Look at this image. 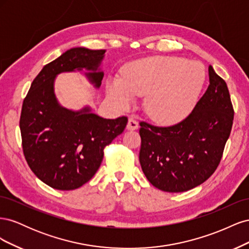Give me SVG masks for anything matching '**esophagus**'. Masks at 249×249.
Instances as JSON below:
<instances>
[{
    "instance_id": "esophagus-1",
    "label": "esophagus",
    "mask_w": 249,
    "mask_h": 249,
    "mask_svg": "<svg viewBox=\"0 0 249 249\" xmlns=\"http://www.w3.org/2000/svg\"><path fill=\"white\" fill-rule=\"evenodd\" d=\"M126 129L131 130V131L138 129V123L135 120L134 117L129 118V122H127V124H126Z\"/></svg>"
}]
</instances>
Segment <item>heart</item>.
Segmentation results:
<instances>
[{"label":"heart","instance_id":"1","mask_svg":"<svg viewBox=\"0 0 249 249\" xmlns=\"http://www.w3.org/2000/svg\"><path fill=\"white\" fill-rule=\"evenodd\" d=\"M206 82V71L198 62L178 57H152L125 66L123 79L108 82V94L120 108L134 95H146L144 111L162 124H177L196 106Z\"/></svg>","mask_w":249,"mask_h":249}]
</instances>
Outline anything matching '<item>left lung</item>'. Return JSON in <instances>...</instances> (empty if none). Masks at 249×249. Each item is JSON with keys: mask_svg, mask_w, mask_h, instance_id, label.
I'll return each instance as SVG.
<instances>
[{"mask_svg": "<svg viewBox=\"0 0 249 249\" xmlns=\"http://www.w3.org/2000/svg\"><path fill=\"white\" fill-rule=\"evenodd\" d=\"M210 85L182 122L158 126L140 122L139 161L149 183L165 192L202 184L219 165L232 126L233 108L225 81L209 66Z\"/></svg>", "mask_w": 249, "mask_h": 249, "instance_id": "8db88e82", "label": "left lung"}]
</instances>
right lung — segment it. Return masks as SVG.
<instances>
[{
  "instance_id": "right-lung-1",
  "label": "right lung",
  "mask_w": 249,
  "mask_h": 249,
  "mask_svg": "<svg viewBox=\"0 0 249 249\" xmlns=\"http://www.w3.org/2000/svg\"><path fill=\"white\" fill-rule=\"evenodd\" d=\"M105 50L74 48L43 67L22 102L19 118L22 152L29 167L44 184L73 190L92 178L100 168L104 148L122 134L127 117L106 119L89 108L72 112L59 106L54 93L56 74L86 69L99 87L97 72Z\"/></svg>"
}]
</instances>
